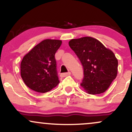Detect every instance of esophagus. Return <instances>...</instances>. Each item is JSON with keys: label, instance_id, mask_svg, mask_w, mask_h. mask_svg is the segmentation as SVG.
<instances>
[{"label": "esophagus", "instance_id": "1", "mask_svg": "<svg viewBox=\"0 0 132 132\" xmlns=\"http://www.w3.org/2000/svg\"><path fill=\"white\" fill-rule=\"evenodd\" d=\"M70 75H71V72H65V73L61 74V77H66V76H69Z\"/></svg>", "mask_w": 132, "mask_h": 132}]
</instances>
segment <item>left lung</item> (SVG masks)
<instances>
[{
    "mask_svg": "<svg viewBox=\"0 0 132 132\" xmlns=\"http://www.w3.org/2000/svg\"><path fill=\"white\" fill-rule=\"evenodd\" d=\"M69 45L84 69L81 86L89 94H99L109 88L117 75L118 61L113 53L94 38L69 41Z\"/></svg>",
    "mask_w": 132,
    "mask_h": 132,
    "instance_id": "1",
    "label": "left lung"
}]
</instances>
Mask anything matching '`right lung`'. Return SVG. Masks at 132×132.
<instances>
[{"mask_svg":"<svg viewBox=\"0 0 132 132\" xmlns=\"http://www.w3.org/2000/svg\"><path fill=\"white\" fill-rule=\"evenodd\" d=\"M61 43V40H45L23 57L20 64L21 76L30 89L45 93L59 84L54 55Z\"/></svg>","mask_w":132,"mask_h":132,"instance_id":"1","label":"right lung"}]
</instances>
